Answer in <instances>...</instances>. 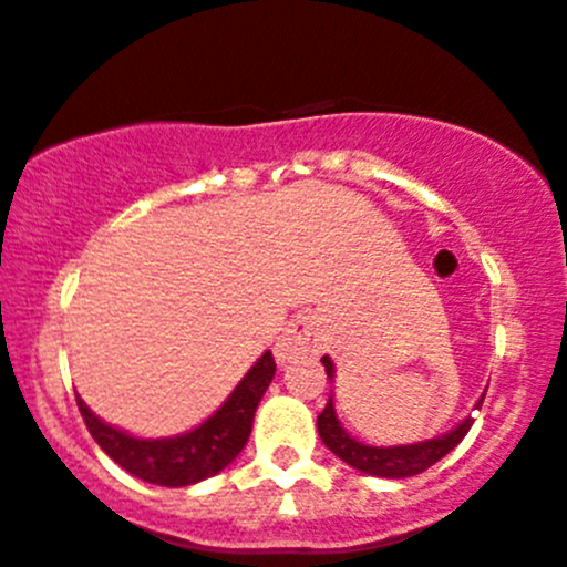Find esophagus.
<instances>
[{
  "label": "esophagus",
  "instance_id": "obj_1",
  "mask_svg": "<svg viewBox=\"0 0 567 567\" xmlns=\"http://www.w3.org/2000/svg\"><path fill=\"white\" fill-rule=\"evenodd\" d=\"M323 334L321 323H318L316 316H299L284 329V334L278 337L276 348H272V355H276L278 363L297 361V358L316 355L321 350Z\"/></svg>",
  "mask_w": 567,
  "mask_h": 567
}]
</instances>
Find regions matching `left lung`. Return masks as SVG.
<instances>
[{"instance_id": "1", "label": "left lung", "mask_w": 567, "mask_h": 567, "mask_svg": "<svg viewBox=\"0 0 567 567\" xmlns=\"http://www.w3.org/2000/svg\"><path fill=\"white\" fill-rule=\"evenodd\" d=\"M321 363L326 365V377L329 382H334V361L329 355L321 358ZM483 398H477L475 409H481ZM472 422L475 419L464 416L462 422L456 424L454 430H449L445 435H435L430 441H416V443H403V445H371L352 437L348 430L342 427L337 416V405H334V395L329 398L326 409L318 416V435L326 443V449L331 454L342 458L344 464H350L352 470L363 472V475H374V477H390V481H401V477H411L432 467L435 462H441L445 454L456 449L458 443L464 441Z\"/></svg>"}]
</instances>
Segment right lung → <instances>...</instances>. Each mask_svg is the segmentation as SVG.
Returning a JSON list of instances; mask_svg holds the SVG:
<instances>
[{
  "instance_id": "obj_1",
  "label": "right lung",
  "mask_w": 567,
  "mask_h": 567,
  "mask_svg": "<svg viewBox=\"0 0 567 567\" xmlns=\"http://www.w3.org/2000/svg\"><path fill=\"white\" fill-rule=\"evenodd\" d=\"M272 377H276V361L268 350L246 371L236 390L225 398V403L215 414L204 419L198 427L172 437L130 435L126 430L113 427L97 414H92L90 405L79 395L76 403L90 435L118 467L145 483L164 485V488H185V485L202 483L206 477L223 472L233 458L241 454L251 435L255 411L265 390L270 388Z\"/></svg>"
}]
</instances>
